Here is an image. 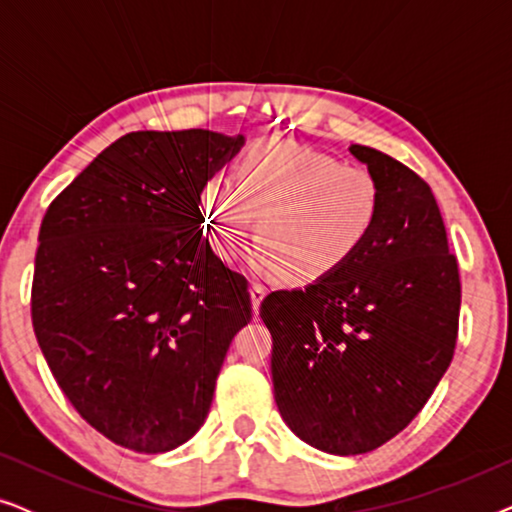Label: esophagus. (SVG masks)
<instances>
[{"instance_id":"esophagus-1","label":"esophagus","mask_w":512,"mask_h":512,"mask_svg":"<svg viewBox=\"0 0 512 512\" xmlns=\"http://www.w3.org/2000/svg\"><path fill=\"white\" fill-rule=\"evenodd\" d=\"M265 293H268V289H265L261 282L251 284V305H254V312H258V307H261V300L265 298Z\"/></svg>"}]
</instances>
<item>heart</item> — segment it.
Here are the masks:
<instances>
[{"label": "heart", "instance_id": "b5f03b06", "mask_svg": "<svg viewBox=\"0 0 512 512\" xmlns=\"http://www.w3.org/2000/svg\"><path fill=\"white\" fill-rule=\"evenodd\" d=\"M382 186L368 167L324 151L254 146L237 181L212 174L200 193L209 242L235 258L258 219V261L289 282L310 284L345 268L373 235Z\"/></svg>", "mask_w": 512, "mask_h": 512}]
</instances>
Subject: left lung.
<instances>
[{"instance_id":"1","label":"left lung","mask_w":512,"mask_h":512,"mask_svg":"<svg viewBox=\"0 0 512 512\" xmlns=\"http://www.w3.org/2000/svg\"><path fill=\"white\" fill-rule=\"evenodd\" d=\"M349 151L382 186L373 235L335 275L261 303L284 422L340 457L377 450L419 415L454 356L461 307L431 186L387 153Z\"/></svg>"}]
</instances>
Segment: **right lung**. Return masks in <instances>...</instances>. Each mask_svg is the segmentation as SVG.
I'll list each match as a JSON object with an SVG mask.
<instances>
[{"mask_svg":"<svg viewBox=\"0 0 512 512\" xmlns=\"http://www.w3.org/2000/svg\"><path fill=\"white\" fill-rule=\"evenodd\" d=\"M242 137L130 132L51 205L34 256L32 326L74 410L132 452L205 424L249 282L202 235L200 193Z\"/></svg>","mask_w":512,"mask_h":512,"instance_id":"1","label":"right lung"}]
</instances>
